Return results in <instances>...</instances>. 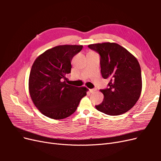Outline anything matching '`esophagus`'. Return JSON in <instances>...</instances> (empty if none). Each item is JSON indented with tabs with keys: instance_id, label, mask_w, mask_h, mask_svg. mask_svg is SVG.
I'll return each mask as SVG.
<instances>
[{
	"instance_id": "34e87169",
	"label": "esophagus",
	"mask_w": 161,
	"mask_h": 161,
	"mask_svg": "<svg viewBox=\"0 0 161 161\" xmlns=\"http://www.w3.org/2000/svg\"><path fill=\"white\" fill-rule=\"evenodd\" d=\"M96 91H97V89H89V91H90V92H91V93H92V92H95Z\"/></svg>"
}]
</instances>
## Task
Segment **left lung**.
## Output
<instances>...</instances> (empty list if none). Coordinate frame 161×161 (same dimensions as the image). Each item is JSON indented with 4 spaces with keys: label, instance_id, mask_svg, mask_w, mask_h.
I'll return each mask as SVG.
<instances>
[{
    "label": "left lung",
    "instance_id": "1",
    "mask_svg": "<svg viewBox=\"0 0 161 161\" xmlns=\"http://www.w3.org/2000/svg\"><path fill=\"white\" fill-rule=\"evenodd\" d=\"M100 55L101 72L103 79H109L108 87L100 91L103 102L96 109L109 115H118L129 111L140 98L142 75L137 59L124 47L105 42L89 45Z\"/></svg>",
    "mask_w": 161,
    "mask_h": 161
}]
</instances>
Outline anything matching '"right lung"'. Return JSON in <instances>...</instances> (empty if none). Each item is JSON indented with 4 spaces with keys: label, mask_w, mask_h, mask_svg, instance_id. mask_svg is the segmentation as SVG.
Segmentation results:
<instances>
[{
    "label": "right lung",
    "mask_w": 161,
    "mask_h": 161,
    "mask_svg": "<svg viewBox=\"0 0 161 161\" xmlns=\"http://www.w3.org/2000/svg\"><path fill=\"white\" fill-rule=\"evenodd\" d=\"M82 49V46H58L34 61L29 78V91L34 105L46 117L55 119L69 117L86 95V87L67 84L72 58Z\"/></svg>",
    "instance_id": "obj_1"
}]
</instances>
